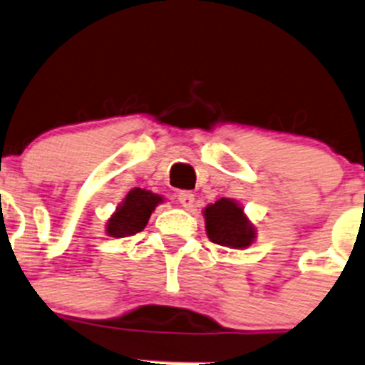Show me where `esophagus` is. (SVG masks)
I'll list each match as a JSON object with an SVG mask.
<instances>
[{"mask_svg":"<svg viewBox=\"0 0 365 365\" xmlns=\"http://www.w3.org/2000/svg\"><path fill=\"white\" fill-rule=\"evenodd\" d=\"M177 200H179L180 206H185V207H192L193 206V200H195V195H193L192 192H179L177 193Z\"/></svg>","mask_w":365,"mask_h":365,"instance_id":"34e87169","label":"esophagus"}]
</instances>
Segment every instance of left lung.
I'll return each mask as SVG.
<instances>
[{"mask_svg":"<svg viewBox=\"0 0 365 365\" xmlns=\"http://www.w3.org/2000/svg\"><path fill=\"white\" fill-rule=\"evenodd\" d=\"M206 231L213 244L242 249L255 240V229L245 218L244 210L229 199H220L204 210Z\"/></svg>","mask_w":365,"mask_h":365,"instance_id":"8db88e82","label":"left lung"}]
</instances>
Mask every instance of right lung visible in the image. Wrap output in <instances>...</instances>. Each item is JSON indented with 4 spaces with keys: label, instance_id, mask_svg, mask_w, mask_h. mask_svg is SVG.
Instances as JSON below:
<instances>
[{
    "label": "right lung",
    "instance_id": "right-lung-1",
    "mask_svg": "<svg viewBox=\"0 0 365 365\" xmlns=\"http://www.w3.org/2000/svg\"><path fill=\"white\" fill-rule=\"evenodd\" d=\"M161 200V197L155 195V193L134 188L133 192H128L123 204L110 217L109 224H107V232L114 238H125L143 231L152 211Z\"/></svg>",
    "mask_w": 365,
    "mask_h": 365
}]
</instances>
